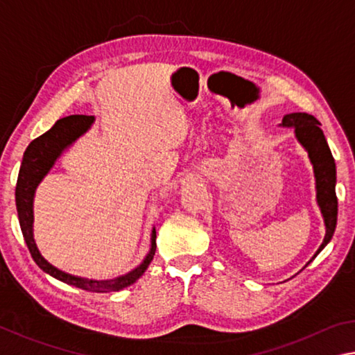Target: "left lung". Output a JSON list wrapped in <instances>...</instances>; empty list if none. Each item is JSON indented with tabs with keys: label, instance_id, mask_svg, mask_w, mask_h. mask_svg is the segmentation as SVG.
Here are the masks:
<instances>
[{
	"label": "left lung",
	"instance_id": "8db88e82",
	"mask_svg": "<svg viewBox=\"0 0 355 355\" xmlns=\"http://www.w3.org/2000/svg\"><path fill=\"white\" fill-rule=\"evenodd\" d=\"M279 125L285 128H294V135H296L297 142L305 148V152L309 153L310 163L313 166L316 202L318 207L321 209L324 225H326V235H324L322 244L320 245V249L316 250V254L311 257V260H315V257L320 254V252L329 244L330 239H332L336 227L338 200H336L335 192V161L332 152H330V148L327 146L326 137H324L322 130L320 128V122H318L313 116L305 112L286 114V116L282 119V123ZM307 264H305V266H307Z\"/></svg>",
	"mask_w": 355,
	"mask_h": 355
}]
</instances>
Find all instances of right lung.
Segmentation results:
<instances>
[{
    "label": "right lung",
    "instance_id": "add662e5",
    "mask_svg": "<svg viewBox=\"0 0 355 355\" xmlns=\"http://www.w3.org/2000/svg\"><path fill=\"white\" fill-rule=\"evenodd\" d=\"M95 122L94 116H69L59 119L53 127L39 136L29 144L28 148L23 155V161L19 172V180H17L15 188V205L17 213H19L20 228L25 238V243L31 252L33 260L42 269V271L50 274L51 277L64 282V284L81 288V290L92 291V293H110L123 290L141 277L147 271L148 264L152 263L155 250H156V230L155 227L150 233V249L148 254L144 257L141 264L123 275L106 280H95V279H84L78 275L69 274L61 269L53 266L42 257L37 244L34 241V196L35 189L40 184L42 180L45 178L48 172L53 169L56 161L61 158V155L67 150L73 142L81 137L84 133L91 130L92 123Z\"/></svg>",
    "mask_w": 355,
    "mask_h": 355
}]
</instances>
